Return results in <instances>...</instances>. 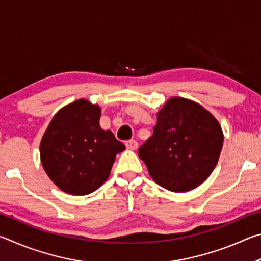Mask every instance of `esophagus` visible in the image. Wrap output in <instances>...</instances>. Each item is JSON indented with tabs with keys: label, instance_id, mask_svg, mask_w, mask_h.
Here are the masks:
<instances>
[{
	"label": "esophagus",
	"instance_id": "obj_1",
	"mask_svg": "<svg viewBox=\"0 0 261 261\" xmlns=\"http://www.w3.org/2000/svg\"><path fill=\"white\" fill-rule=\"evenodd\" d=\"M125 146L127 149H131V151H135V149L138 148V143L135 139H131V140H127L125 143Z\"/></svg>",
	"mask_w": 261,
	"mask_h": 261
}]
</instances>
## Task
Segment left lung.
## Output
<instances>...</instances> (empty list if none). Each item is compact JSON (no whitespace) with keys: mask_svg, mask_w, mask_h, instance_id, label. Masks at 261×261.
Returning <instances> with one entry per match:
<instances>
[{"mask_svg":"<svg viewBox=\"0 0 261 261\" xmlns=\"http://www.w3.org/2000/svg\"><path fill=\"white\" fill-rule=\"evenodd\" d=\"M222 145V130L213 115L191 100L175 96L158 113L153 136L138 154L159 185L187 192L211 175Z\"/></svg>","mask_w":261,"mask_h":261,"instance_id":"1","label":"left lung"}]
</instances>
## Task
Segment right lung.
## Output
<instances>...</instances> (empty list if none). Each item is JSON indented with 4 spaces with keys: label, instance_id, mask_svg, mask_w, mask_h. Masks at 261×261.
<instances>
[{
    "label": "right lung",
    "instance_id": "add662e5",
    "mask_svg": "<svg viewBox=\"0 0 261 261\" xmlns=\"http://www.w3.org/2000/svg\"><path fill=\"white\" fill-rule=\"evenodd\" d=\"M100 107L77 100L57 113L40 144L43 169L62 191L84 196L108 178L124 144L100 127Z\"/></svg>",
    "mask_w": 261,
    "mask_h": 261
}]
</instances>
